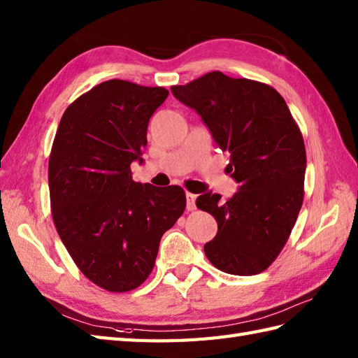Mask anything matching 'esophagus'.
<instances>
[{
  "label": "esophagus",
  "instance_id": "34e87169",
  "mask_svg": "<svg viewBox=\"0 0 358 358\" xmlns=\"http://www.w3.org/2000/svg\"><path fill=\"white\" fill-rule=\"evenodd\" d=\"M196 208V194L187 193V210L193 211Z\"/></svg>",
  "mask_w": 358,
  "mask_h": 358
}]
</instances>
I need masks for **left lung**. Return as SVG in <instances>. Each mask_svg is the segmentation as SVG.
<instances>
[{"label": "left lung", "instance_id": "obj_1", "mask_svg": "<svg viewBox=\"0 0 358 358\" xmlns=\"http://www.w3.org/2000/svg\"><path fill=\"white\" fill-rule=\"evenodd\" d=\"M173 96L208 127L239 188L231 199L206 192L196 199L217 222L203 251L217 269L254 275L273 264L287 243L303 202L306 152L287 102L273 87L211 71Z\"/></svg>", "mask_w": 358, "mask_h": 358}]
</instances>
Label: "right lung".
<instances>
[{
  "label": "right lung",
  "mask_w": 358,
  "mask_h": 358,
  "mask_svg": "<svg viewBox=\"0 0 358 358\" xmlns=\"http://www.w3.org/2000/svg\"><path fill=\"white\" fill-rule=\"evenodd\" d=\"M164 87L110 79L67 107L49 159L52 216L81 273L112 292L138 288L152 273L162 234L185 210L178 185L134 182L148 121Z\"/></svg>",
  "instance_id": "right-lung-1"
}]
</instances>
